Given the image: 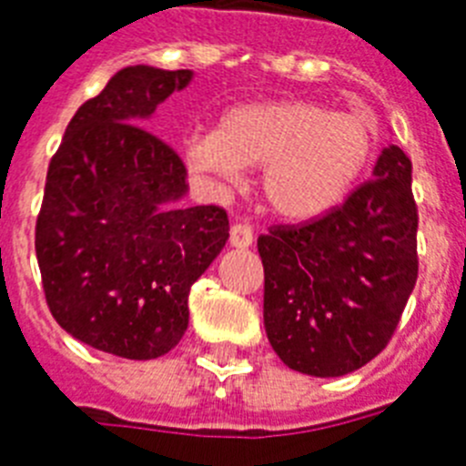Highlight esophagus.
<instances>
[{"label":"esophagus","mask_w":466,"mask_h":466,"mask_svg":"<svg viewBox=\"0 0 466 466\" xmlns=\"http://www.w3.org/2000/svg\"><path fill=\"white\" fill-rule=\"evenodd\" d=\"M230 245L233 248H249L252 245V228L248 224H233L230 226Z\"/></svg>","instance_id":"esophagus-1"}]
</instances>
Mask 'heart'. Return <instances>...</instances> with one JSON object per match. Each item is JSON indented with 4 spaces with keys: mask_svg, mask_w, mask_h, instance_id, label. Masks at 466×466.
<instances>
[{
    "mask_svg": "<svg viewBox=\"0 0 466 466\" xmlns=\"http://www.w3.org/2000/svg\"><path fill=\"white\" fill-rule=\"evenodd\" d=\"M374 149L376 123L364 114L276 99L226 111L214 133L186 142V161L221 178L259 167L261 202L280 218L309 221L348 198Z\"/></svg>",
    "mask_w": 466,
    "mask_h": 466,
    "instance_id": "heart-1",
    "label": "heart"
}]
</instances>
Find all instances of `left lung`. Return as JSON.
Listing matches in <instances>:
<instances>
[{"label":"left lung","instance_id":"obj_1","mask_svg":"<svg viewBox=\"0 0 466 466\" xmlns=\"http://www.w3.org/2000/svg\"><path fill=\"white\" fill-rule=\"evenodd\" d=\"M412 161L388 145L343 205L259 236L264 329L299 374L345 376L393 338L417 283Z\"/></svg>","mask_w":466,"mask_h":466}]
</instances>
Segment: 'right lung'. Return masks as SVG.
I'll return each mask as SVG.
<instances>
[{
	"mask_svg": "<svg viewBox=\"0 0 466 466\" xmlns=\"http://www.w3.org/2000/svg\"><path fill=\"white\" fill-rule=\"evenodd\" d=\"M192 71L128 66L71 118L49 161L35 252L49 311L80 343L155 360L180 343L187 295L228 240L221 207H180V157L145 128Z\"/></svg>",
	"mask_w": 466,
	"mask_h": 466,
	"instance_id": "obj_1",
	"label": "right lung"
}]
</instances>
